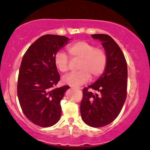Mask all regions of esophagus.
Masks as SVG:
<instances>
[{"label":"esophagus","mask_w":150,"mask_h":150,"mask_svg":"<svg viewBox=\"0 0 150 150\" xmlns=\"http://www.w3.org/2000/svg\"><path fill=\"white\" fill-rule=\"evenodd\" d=\"M74 88H75V89H81V88L80 87H76V86H73Z\"/></svg>","instance_id":"obj_1"}]
</instances>
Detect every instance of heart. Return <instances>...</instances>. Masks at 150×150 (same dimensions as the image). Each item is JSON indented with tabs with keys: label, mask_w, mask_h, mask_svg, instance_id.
Returning <instances> with one entry per match:
<instances>
[{
	"label": "heart",
	"mask_w": 150,
	"mask_h": 150,
	"mask_svg": "<svg viewBox=\"0 0 150 150\" xmlns=\"http://www.w3.org/2000/svg\"><path fill=\"white\" fill-rule=\"evenodd\" d=\"M67 52L71 59L79 60L77 68L79 71L63 78V83L67 85L77 86L89 81L90 78L96 79L101 76L107 65V55L104 50L96 48L86 41H77L69 45ZM54 64L57 69L67 73L69 69L67 55L58 52L54 57Z\"/></svg>",
	"instance_id": "obj_1"
}]
</instances>
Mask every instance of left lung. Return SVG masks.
Here are the masks:
<instances>
[{"mask_svg":"<svg viewBox=\"0 0 150 150\" xmlns=\"http://www.w3.org/2000/svg\"><path fill=\"white\" fill-rule=\"evenodd\" d=\"M91 36L102 42L107 55V65L97 81L83 89L81 114L88 126L100 128L113 122L124 106L127 96L128 68L124 53L111 37L105 34Z\"/></svg>","mask_w":150,"mask_h":150,"instance_id":"1","label":"left lung"}]
</instances>
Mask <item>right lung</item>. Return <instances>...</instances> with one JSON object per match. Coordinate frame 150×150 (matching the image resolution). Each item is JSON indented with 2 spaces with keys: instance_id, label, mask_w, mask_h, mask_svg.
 I'll use <instances>...</instances> for the list:
<instances>
[{
  "instance_id": "1",
  "label": "right lung",
  "mask_w": 150,
  "mask_h": 150,
  "mask_svg": "<svg viewBox=\"0 0 150 150\" xmlns=\"http://www.w3.org/2000/svg\"><path fill=\"white\" fill-rule=\"evenodd\" d=\"M69 40L65 36L45 35L30 45L22 58L18 79V100L24 115L37 126L50 127L60 120L61 100L69 86L55 87L60 75L54 57Z\"/></svg>"
}]
</instances>
